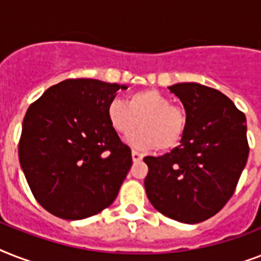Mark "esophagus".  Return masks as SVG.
Here are the masks:
<instances>
[{"mask_svg":"<svg viewBox=\"0 0 261 261\" xmlns=\"http://www.w3.org/2000/svg\"><path fill=\"white\" fill-rule=\"evenodd\" d=\"M131 157H133V161H134V163H138V161H141V160L143 159V155L137 150L131 151Z\"/></svg>","mask_w":261,"mask_h":261,"instance_id":"esophagus-1","label":"esophagus"}]
</instances>
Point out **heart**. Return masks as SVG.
Wrapping results in <instances>:
<instances>
[{
	"label": "heart",
	"mask_w": 261,
	"mask_h": 261,
	"mask_svg": "<svg viewBox=\"0 0 261 261\" xmlns=\"http://www.w3.org/2000/svg\"><path fill=\"white\" fill-rule=\"evenodd\" d=\"M107 119L116 134L130 138L137 149L168 151L177 147L187 131V112L157 89H143L127 96L126 102L114 98L107 106Z\"/></svg>",
	"instance_id": "heart-1"
}]
</instances>
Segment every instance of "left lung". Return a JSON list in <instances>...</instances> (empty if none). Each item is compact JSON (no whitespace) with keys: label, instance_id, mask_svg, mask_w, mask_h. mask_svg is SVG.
Here are the masks:
<instances>
[{"label":"left lung","instance_id":"1","mask_svg":"<svg viewBox=\"0 0 261 261\" xmlns=\"http://www.w3.org/2000/svg\"><path fill=\"white\" fill-rule=\"evenodd\" d=\"M187 112L184 139L171 153L143 159L154 208L184 223L215 215L234 194L248 154L247 119L230 98L196 83L169 87Z\"/></svg>","mask_w":261,"mask_h":261}]
</instances>
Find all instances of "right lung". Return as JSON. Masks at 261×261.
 <instances>
[{"label": "right lung", "mask_w": 261, "mask_h": 261, "mask_svg": "<svg viewBox=\"0 0 261 261\" xmlns=\"http://www.w3.org/2000/svg\"><path fill=\"white\" fill-rule=\"evenodd\" d=\"M124 85L69 79L28 107L18 160L35 199L55 217L84 219L112 204L133 165L107 119Z\"/></svg>", "instance_id": "obj_1"}]
</instances>
